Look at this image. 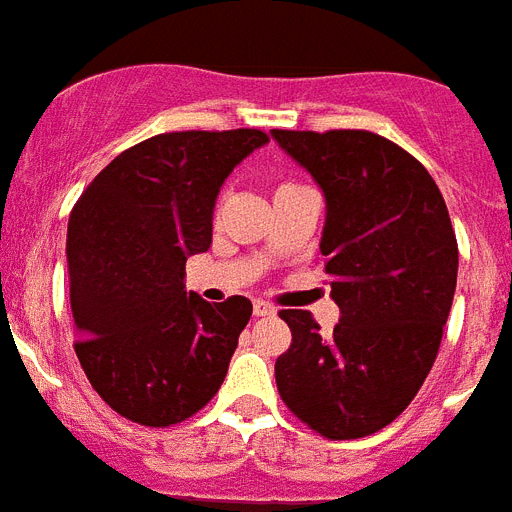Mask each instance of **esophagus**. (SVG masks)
I'll return each instance as SVG.
<instances>
[{
    "mask_svg": "<svg viewBox=\"0 0 512 512\" xmlns=\"http://www.w3.org/2000/svg\"><path fill=\"white\" fill-rule=\"evenodd\" d=\"M253 316H274V306L266 301H253Z\"/></svg>",
    "mask_w": 512,
    "mask_h": 512,
    "instance_id": "1",
    "label": "esophagus"
}]
</instances>
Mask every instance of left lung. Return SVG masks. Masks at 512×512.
<instances>
[{"label": "left lung", "instance_id": "obj_1", "mask_svg": "<svg viewBox=\"0 0 512 512\" xmlns=\"http://www.w3.org/2000/svg\"><path fill=\"white\" fill-rule=\"evenodd\" d=\"M327 201L324 272L340 322L285 308L293 342L274 363L280 398L327 439L392 424L437 358L458 282L445 198L418 159L369 130H272Z\"/></svg>", "mask_w": 512, "mask_h": 512}]
</instances>
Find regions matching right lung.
<instances>
[{"label": "right lung", "instance_id": "1", "mask_svg": "<svg viewBox=\"0 0 512 512\" xmlns=\"http://www.w3.org/2000/svg\"><path fill=\"white\" fill-rule=\"evenodd\" d=\"M266 141L253 128L154 135L112 159L70 211L75 353L101 400L135 424H180L225 382L253 306L188 293L185 261L211 246L227 175Z\"/></svg>", "mask_w": 512, "mask_h": 512}]
</instances>
